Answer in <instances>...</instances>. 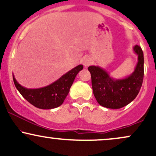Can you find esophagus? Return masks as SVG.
<instances>
[{
	"mask_svg": "<svg viewBox=\"0 0 156 156\" xmlns=\"http://www.w3.org/2000/svg\"><path fill=\"white\" fill-rule=\"evenodd\" d=\"M92 64V60L89 57H85L83 60V64L85 67H89Z\"/></svg>",
	"mask_w": 156,
	"mask_h": 156,
	"instance_id": "1",
	"label": "esophagus"
}]
</instances>
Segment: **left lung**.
I'll use <instances>...</instances> for the list:
<instances>
[{
	"instance_id": "1",
	"label": "left lung",
	"mask_w": 156,
	"mask_h": 156,
	"mask_svg": "<svg viewBox=\"0 0 156 156\" xmlns=\"http://www.w3.org/2000/svg\"><path fill=\"white\" fill-rule=\"evenodd\" d=\"M133 51L138 56L133 72L122 78H114L99 66H89L94 95L102 106L108 108H121L129 104L138 95L144 78V54L139 45Z\"/></svg>"
}]
</instances>
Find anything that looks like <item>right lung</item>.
Wrapping results in <instances>:
<instances>
[{"mask_svg": "<svg viewBox=\"0 0 156 156\" xmlns=\"http://www.w3.org/2000/svg\"><path fill=\"white\" fill-rule=\"evenodd\" d=\"M83 66L79 64L63 75L55 81L38 89H28L20 85L13 75L15 85L19 92L27 101L41 109H52L60 106L69 92L71 86L78 73Z\"/></svg>", "mask_w": 156, "mask_h": 156, "instance_id": "1", "label": "right lung"}]
</instances>
